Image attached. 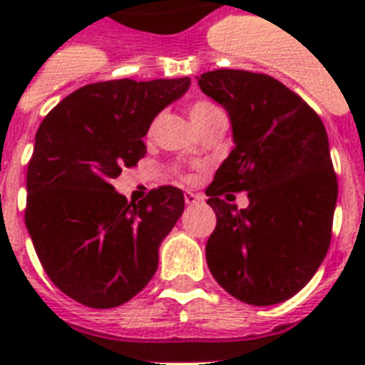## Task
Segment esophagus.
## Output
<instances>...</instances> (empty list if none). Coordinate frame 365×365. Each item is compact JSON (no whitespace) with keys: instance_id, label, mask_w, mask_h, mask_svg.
I'll return each mask as SVG.
<instances>
[{"instance_id":"esophagus-1","label":"esophagus","mask_w":365,"mask_h":365,"mask_svg":"<svg viewBox=\"0 0 365 365\" xmlns=\"http://www.w3.org/2000/svg\"><path fill=\"white\" fill-rule=\"evenodd\" d=\"M183 199H185V205L195 206V205H200V202L205 200V197H202L200 193H193V191H185V193H183Z\"/></svg>"}]
</instances>
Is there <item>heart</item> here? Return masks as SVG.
I'll use <instances>...</instances> for the list:
<instances>
[{
    "mask_svg": "<svg viewBox=\"0 0 365 365\" xmlns=\"http://www.w3.org/2000/svg\"><path fill=\"white\" fill-rule=\"evenodd\" d=\"M212 108H216V106L208 104V102H197V104L191 106V119L197 115H200V113H205V111L212 110Z\"/></svg>",
    "mask_w": 365,
    "mask_h": 365,
    "instance_id": "b5f03b06",
    "label": "heart"
}]
</instances>
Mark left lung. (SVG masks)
<instances>
[{"label": "left lung", "instance_id": "8db88e82", "mask_svg": "<svg viewBox=\"0 0 365 365\" xmlns=\"http://www.w3.org/2000/svg\"><path fill=\"white\" fill-rule=\"evenodd\" d=\"M197 79L225 108L235 142L206 189L217 217L206 263L239 301L277 305L297 294L328 254L337 202L328 134L311 106L274 77L214 70ZM239 190L249 191L242 211L227 202Z\"/></svg>", "mask_w": 365, "mask_h": 365}]
</instances>
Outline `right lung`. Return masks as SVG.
Instances as JSON below:
<instances>
[{
  "mask_svg": "<svg viewBox=\"0 0 365 365\" xmlns=\"http://www.w3.org/2000/svg\"><path fill=\"white\" fill-rule=\"evenodd\" d=\"M189 85V77L85 85L37 128L26 227L48 278L71 299L119 307L157 271L160 242L185 206L182 189L163 185L128 202L111 180L148 153L142 138Z\"/></svg>",
  "mask_w": 365,
  "mask_h": 365,
  "instance_id": "right-lung-1",
  "label": "right lung"
}]
</instances>
